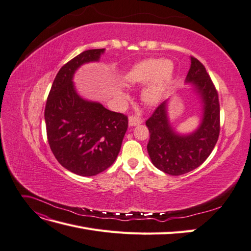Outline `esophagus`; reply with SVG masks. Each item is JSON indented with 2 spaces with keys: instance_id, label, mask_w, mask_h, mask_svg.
I'll return each mask as SVG.
<instances>
[{
  "instance_id": "1",
  "label": "esophagus",
  "mask_w": 251,
  "mask_h": 251,
  "mask_svg": "<svg viewBox=\"0 0 251 251\" xmlns=\"http://www.w3.org/2000/svg\"><path fill=\"white\" fill-rule=\"evenodd\" d=\"M142 123H143V119L138 116H131L130 118H128V125H130L131 126H135L140 125Z\"/></svg>"
}]
</instances>
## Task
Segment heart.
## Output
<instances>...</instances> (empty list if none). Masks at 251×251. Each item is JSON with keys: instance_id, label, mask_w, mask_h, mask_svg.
Wrapping results in <instances>:
<instances>
[{"instance_id": "heart-1", "label": "heart", "mask_w": 251, "mask_h": 251, "mask_svg": "<svg viewBox=\"0 0 251 251\" xmlns=\"http://www.w3.org/2000/svg\"><path fill=\"white\" fill-rule=\"evenodd\" d=\"M174 65L169 59L149 58L133 66L126 75V80L131 85L151 82L142 92V100L155 104L160 100L166 86L172 78Z\"/></svg>"}]
</instances>
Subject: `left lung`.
Returning <instances> with one entry per match:
<instances>
[{"mask_svg": "<svg viewBox=\"0 0 251 251\" xmlns=\"http://www.w3.org/2000/svg\"><path fill=\"white\" fill-rule=\"evenodd\" d=\"M186 82H192L202 102L203 116L199 127L188 135H180L168 117V100L156 108L146 121L150 132L148 151L158 170L180 176L200 166L214 150L220 134V103L218 91L205 67L191 56Z\"/></svg>", "mask_w": 251, "mask_h": 251, "instance_id": "left-lung-1", "label": "left lung"}]
</instances>
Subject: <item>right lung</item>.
<instances>
[{
	"mask_svg": "<svg viewBox=\"0 0 251 251\" xmlns=\"http://www.w3.org/2000/svg\"><path fill=\"white\" fill-rule=\"evenodd\" d=\"M104 49L81 52L60 68L49 92L45 121L50 149L65 169L95 176L114 163L127 130V117L81 98L73 85L78 68L98 62Z\"/></svg>",
	"mask_w": 251,
	"mask_h": 251,
	"instance_id": "1",
	"label": "right lung"
}]
</instances>
